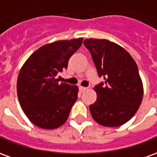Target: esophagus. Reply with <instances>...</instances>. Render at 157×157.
Listing matches in <instances>:
<instances>
[{
  "mask_svg": "<svg viewBox=\"0 0 157 157\" xmlns=\"http://www.w3.org/2000/svg\"><path fill=\"white\" fill-rule=\"evenodd\" d=\"M86 87H85V86H79V90H80V92H84L86 90Z\"/></svg>",
  "mask_w": 157,
  "mask_h": 157,
  "instance_id": "34e87169",
  "label": "esophagus"
}]
</instances>
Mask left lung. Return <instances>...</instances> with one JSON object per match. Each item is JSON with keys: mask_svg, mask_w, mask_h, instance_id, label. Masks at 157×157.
Instances as JSON below:
<instances>
[{"mask_svg": "<svg viewBox=\"0 0 157 157\" xmlns=\"http://www.w3.org/2000/svg\"><path fill=\"white\" fill-rule=\"evenodd\" d=\"M98 75L104 83L95 86L97 101L89 106L99 124L118 127L135 115L143 98V83L135 59L120 45L107 39H85Z\"/></svg>", "mask_w": 157, "mask_h": 157, "instance_id": "left-lung-1", "label": "left lung"}]
</instances>
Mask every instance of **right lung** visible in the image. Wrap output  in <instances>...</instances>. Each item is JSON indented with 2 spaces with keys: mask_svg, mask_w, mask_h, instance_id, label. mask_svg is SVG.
<instances>
[{
  "mask_svg": "<svg viewBox=\"0 0 157 157\" xmlns=\"http://www.w3.org/2000/svg\"><path fill=\"white\" fill-rule=\"evenodd\" d=\"M82 38L43 45L20 70L17 92L22 111L33 124L53 129L64 124L77 99V86L59 82L56 75L67 68Z\"/></svg>",
  "mask_w": 157,
  "mask_h": 157,
  "instance_id": "1",
  "label": "right lung"
}]
</instances>
